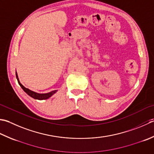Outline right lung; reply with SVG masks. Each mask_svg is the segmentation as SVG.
<instances>
[{"label":"right lung","instance_id":"right-lung-1","mask_svg":"<svg viewBox=\"0 0 154 154\" xmlns=\"http://www.w3.org/2000/svg\"><path fill=\"white\" fill-rule=\"evenodd\" d=\"M16 77H17V79L18 81V83H19V85L20 86L21 88L23 89V91H25V93H26L27 94H28L29 96H31V97L34 98L35 99H38V100H43V99H47L48 98H49L50 97H51L54 93H55L57 92V90H54L53 91H51L49 93H36L31 91V90H30L29 89L26 88V87H24L22 84L20 83L19 78H18V75L17 73L16 72Z\"/></svg>","mask_w":154,"mask_h":154}]
</instances>
